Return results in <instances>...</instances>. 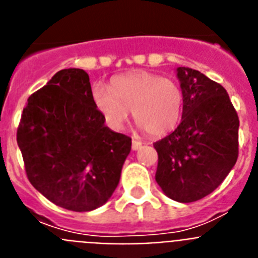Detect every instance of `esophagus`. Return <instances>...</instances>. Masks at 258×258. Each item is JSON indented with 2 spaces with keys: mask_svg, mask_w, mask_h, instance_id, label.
Instances as JSON below:
<instances>
[{
  "mask_svg": "<svg viewBox=\"0 0 258 258\" xmlns=\"http://www.w3.org/2000/svg\"><path fill=\"white\" fill-rule=\"evenodd\" d=\"M141 147H142V143H141L140 141L133 140V142H132V149H133L134 151H137V150H140Z\"/></svg>",
  "mask_w": 258,
  "mask_h": 258,
  "instance_id": "34e87169",
  "label": "esophagus"
}]
</instances>
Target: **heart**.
<instances>
[{
  "label": "heart",
  "mask_w": 258,
  "mask_h": 258,
  "mask_svg": "<svg viewBox=\"0 0 258 258\" xmlns=\"http://www.w3.org/2000/svg\"><path fill=\"white\" fill-rule=\"evenodd\" d=\"M92 98L109 127L121 129L132 111L136 122L151 137L174 131L183 109V93L178 84L143 71L113 77L109 88L95 84Z\"/></svg>",
  "instance_id": "heart-1"
}]
</instances>
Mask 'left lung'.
<instances>
[{
  "label": "left lung",
  "instance_id": "1",
  "mask_svg": "<svg viewBox=\"0 0 258 258\" xmlns=\"http://www.w3.org/2000/svg\"><path fill=\"white\" fill-rule=\"evenodd\" d=\"M175 74L183 93L182 118L154 145L155 179L168 198L191 203L216 190L235 165L239 118L222 85L188 67Z\"/></svg>",
  "mask_w": 258,
  "mask_h": 258
}]
</instances>
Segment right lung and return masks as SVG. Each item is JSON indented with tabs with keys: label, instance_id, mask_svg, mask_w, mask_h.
<instances>
[{
	"label": "right lung",
	"instance_id": "right-lung-1",
	"mask_svg": "<svg viewBox=\"0 0 258 258\" xmlns=\"http://www.w3.org/2000/svg\"><path fill=\"white\" fill-rule=\"evenodd\" d=\"M104 121L80 68L59 71L28 98L18 146L32 186L55 206L89 212L112 197L132 138Z\"/></svg>",
	"mask_w": 258,
	"mask_h": 258
}]
</instances>
